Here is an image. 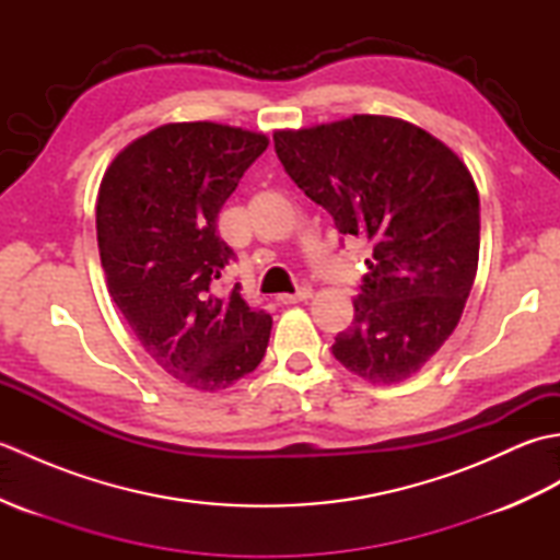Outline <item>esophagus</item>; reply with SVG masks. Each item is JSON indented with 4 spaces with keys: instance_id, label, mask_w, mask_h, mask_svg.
<instances>
[{
    "instance_id": "esophagus-1",
    "label": "esophagus",
    "mask_w": 560,
    "mask_h": 560,
    "mask_svg": "<svg viewBox=\"0 0 560 560\" xmlns=\"http://www.w3.org/2000/svg\"><path fill=\"white\" fill-rule=\"evenodd\" d=\"M313 299V289H301L299 293H283V295H277V301L281 305H295V303H303V301H311Z\"/></svg>"
}]
</instances>
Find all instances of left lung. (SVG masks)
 I'll return each instance as SVG.
<instances>
[{
	"instance_id": "left-lung-1",
	"label": "left lung",
	"mask_w": 560,
	"mask_h": 560,
	"mask_svg": "<svg viewBox=\"0 0 560 560\" xmlns=\"http://www.w3.org/2000/svg\"><path fill=\"white\" fill-rule=\"evenodd\" d=\"M291 180L373 257L335 359L373 385L413 377L455 331L479 267V189L431 132L399 117L277 129Z\"/></svg>"
}]
</instances>
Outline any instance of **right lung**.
<instances>
[{
    "mask_svg": "<svg viewBox=\"0 0 560 560\" xmlns=\"http://www.w3.org/2000/svg\"><path fill=\"white\" fill-rule=\"evenodd\" d=\"M267 135L168 122L127 144L105 171L96 231L108 291L139 343L177 383L231 387L265 359L271 317L211 283L233 259L217 219Z\"/></svg>",
    "mask_w": 560,
    "mask_h": 560,
    "instance_id": "1",
    "label": "right lung"
}]
</instances>
